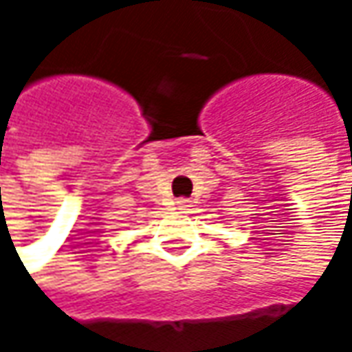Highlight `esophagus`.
I'll return each instance as SVG.
<instances>
[{
  "instance_id": "34e87169",
  "label": "esophagus",
  "mask_w": 352,
  "mask_h": 352,
  "mask_svg": "<svg viewBox=\"0 0 352 352\" xmlns=\"http://www.w3.org/2000/svg\"><path fill=\"white\" fill-rule=\"evenodd\" d=\"M175 206H177V210H181V212H185V210H189V208H191V204H189V199H185V197H181V199H177Z\"/></svg>"
}]
</instances>
